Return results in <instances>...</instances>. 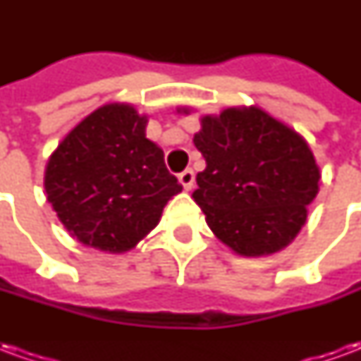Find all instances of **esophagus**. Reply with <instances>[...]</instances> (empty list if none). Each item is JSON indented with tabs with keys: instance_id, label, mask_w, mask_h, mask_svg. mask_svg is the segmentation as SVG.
I'll use <instances>...</instances> for the list:
<instances>
[{
	"instance_id": "1",
	"label": "esophagus",
	"mask_w": 361,
	"mask_h": 361,
	"mask_svg": "<svg viewBox=\"0 0 361 361\" xmlns=\"http://www.w3.org/2000/svg\"><path fill=\"white\" fill-rule=\"evenodd\" d=\"M180 183L183 185V189L185 191H189V189L193 188V183H195V173H193V170H183V172L180 173Z\"/></svg>"
}]
</instances>
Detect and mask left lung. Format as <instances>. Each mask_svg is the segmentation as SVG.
<instances>
[{
  "label": "left lung",
  "instance_id": "1",
  "mask_svg": "<svg viewBox=\"0 0 361 361\" xmlns=\"http://www.w3.org/2000/svg\"><path fill=\"white\" fill-rule=\"evenodd\" d=\"M193 142L207 162L193 199L220 242L242 257L272 255L294 242L321 180L302 135L263 108L232 106L201 116Z\"/></svg>",
  "mask_w": 361,
  "mask_h": 361
}]
</instances>
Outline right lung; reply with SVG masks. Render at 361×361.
<instances>
[{
	"mask_svg": "<svg viewBox=\"0 0 361 361\" xmlns=\"http://www.w3.org/2000/svg\"><path fill=\"white\" fill-rule=\"evenodd\" d=\"M147 123L133 104H104L48 158V203L82 245L104 253L133 250L181 191L166 168L164 150L147 139Z\"/></svg>",
	"mask_w": 361,
	"mask_h": 361,
	"instance_id": "add662e5",
	"label": "right lung"
}]
</instances>
